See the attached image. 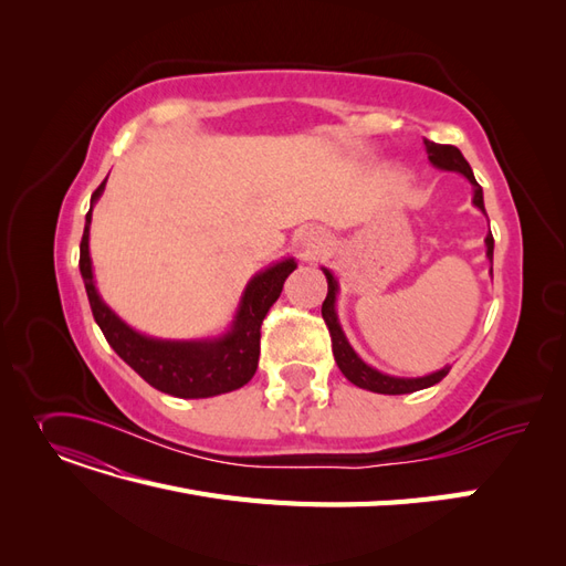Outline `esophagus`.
Listing matches in <instances>:
<instances>
[{"instance_id": "34e87169", "label": "esophagus", "mask_w": 566, "mask_h": 566, "mask_svg": "<svg viewBox=\"0 0 566 566\" xmlns=\"http://www.w3.org/2000/svg\"><path fill=\"white\" fill-rule=\"evenodd\" d=\"M304 248H306V252H314L316 248H318V243H316V238H310V241L304 243Z\"/></svg>"}]
</instances>
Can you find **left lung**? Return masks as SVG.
I'll return each instance as SVG.
<instances>
[{
    "mask_svg": "<svg viewBox=\"0 0 566 566\" xmlns=\"http://www.w3.org/2000/svg\"><path fill=\"white\" fill-rule=\"evenodd\" d=\"M424 148H427V158H430V163L437 169H443V172H458L472 184V205L476 210H482L486 214L482 186L476 184V179L472 175V167L468 165L465 158H462V153L455 146H443V144H434V142H424ZM484 243H486V256L491 262V276H493V235L491 233L486 235ZM321 269L325 273V279H328V295H325L321 314H323V321L331 331L335 364L349 382H354L356 387H361V389L375 391V394H410V391H418V389H424V387H432L439 380L447 378L451 366H443L441 370L422 375V378H397V375H387V373H380L378 368L368 366L364 358L354 352L345 331H342V325H339L337 310H335L337 293H339L337 279L333 276L331 269H325V266H321Z\"/></svg>",
    "mask_w": 566,
    "mask_h": 566,
    "instance_id": "8db88e82",
    "label": "left lung"
}]
</instances>
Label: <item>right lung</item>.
<instances>
[{"label": "right lung", "mask_w": 566, "mask_h": 566, "mask_svg": "<svg viewBox=\"0 0 566 566\" xmlns=\"http://www.w3.org/2000/svg\"><path fill=\"white\" fill-rule=\"evenodd\" d=\"M108 177L92 193V205L84 219L80 243V273L92 314L104 331L108 345L123 361L142 378L165 394L179 399H208L217 394L241 389L252 380L260 361V328L271 304L281 297L285 279L297 269L293 256L262 269L248 281L235 316L227 333L205 339H160L134 331L119 318L98 295L92 256H90V227L96 200L104 196Z\"/></svg>", "instance_id": "1"}]
</instances>
